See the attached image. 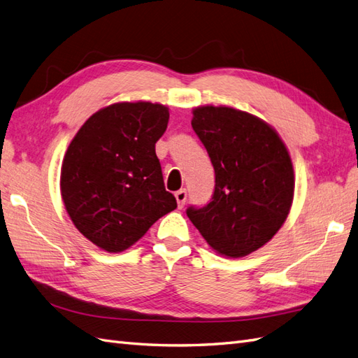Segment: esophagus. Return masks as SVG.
Returning a JSON list of instances; mask_svg holds the SVG:
<instances>
[{
  "mask_svg": "<svg viewBox=\"0 0 358 358\" xmlns=\"http://www.w3.org/2000/svg\"><path fill=\"white\" fill-rule=\"evenodd\" d=\"M187 189H179L175 192V197H176V201H178V206L179 208H183L185 206V201H187Z\"/></svg>",
  "mask_w": 358,
  "mask_h": 358,
  "instance_id": "obj_1",
  "label": "esophagus"
}]
</instances>
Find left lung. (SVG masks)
I'll return each instance as SVG.
<instances>
[{"label":"left lung","mask_w":358,"mask_h":358,"mask_svg":"<svg viewBox=\"0 0 358 358\" xmlns=\"http://www.w3.org/2000/svg\"><path fill=\"white\" fill-rule=\"evenodd\" d=\"M192 129L215 170V189L187 215L218 255L244 257L283 226L294 200V167L274 128L230 107L192 110Z\"/></svg>","instance_id":"obj_1"}]
</instances>
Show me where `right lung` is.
<instances>
[{"label":"right lung","mask_w":358,"mask_h":358,"mask_svg":"<svg viewBox=\"0 0 358 358\" xmlns=\"http://www.w3.org/2000/svg\"><path fill=\"white\" fill-rule=\"evenodd\" d=\"M169 117L161 103H113L90 115L67 148L60 176L64 208L99 248L120 253L178 208L155 152Z\"/></svg>","instance_id":"add662e5"}]
</instances>
